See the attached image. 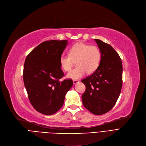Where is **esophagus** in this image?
<instances>
[{"instance_id": "1", "label": "esophagus", "mask_w": 146, "mask_h": 146, "mask_svg": "<svg viewBox=\"0 0 146 146\" xmlns=\"http://www.w3.org/2000/svg\"><path fill=\"white\" fill-rule=\"evenodd\" d=\"M79 82V80H73V84H74V85H76V83H78Z\"/></svg>"}]
</instances>
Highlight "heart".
<instances>
[{"instance_id": "heart-1", "label": "heart", "mask_w": 146, "mask_h": 146, "mask_svg": "<svg viewBox=\"0 0 146 146\" xmlns=\"http://www.w3.org/2000/svg\"><path fill=\"white\" fill-rule=\"evenodd\" d=\"M101 58V50L96 46L79 42L69 49L68 55L60 56V64L64 71L68 72L76 61L77 66L67 74V77L79 79L86 72L88 74L94 73L100 65Z\"/></svg>"}]
</instances>
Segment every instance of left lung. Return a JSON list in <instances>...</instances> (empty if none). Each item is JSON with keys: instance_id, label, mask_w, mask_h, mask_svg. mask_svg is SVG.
<instances>
[{"instance_id": "obj_1", "label": "left lung", "mask_w": 146, "mask_h": 146, "mask_svg": "<svg viewBox=\"0 0 146 146\" xmlns=\"http://www.w3.org/2000/svg\"><path fill=\"white\" fill-rule=\"evenodd\" d=\"M102 54L97 70L82 80L86 90L82 96L85 108L95 115L110 111L117 102L122 85V64L117 52L112 46L95 39Z\"/></svg>"}]
</instances>
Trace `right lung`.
<instances>
[{
  "mask_svg": "<svg viewBox=\"0 0 146 146\" xmlns=\"http://www.w3.org/2000/svg\"><path fill=\"white\" fill-rule=\"evenodd\" d=\"M67 43V40L44 41L31 51L25 61L23 79L30 103L47 115L62 107L73 84L72 79L60 80L64 76L60 57Z\"/></svg>",
  "mask_w": 146,
  "mask_h": 146,
  "instance_id": "right-lung-1",
  "label": "right lung"
}]
</instances>
